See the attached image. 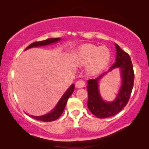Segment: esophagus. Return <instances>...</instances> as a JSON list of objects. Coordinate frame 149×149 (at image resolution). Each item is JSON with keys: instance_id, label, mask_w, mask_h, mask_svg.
<instances>
[{"instance_id": "esophagus-1", "label": "esophagus", "mask_w": 149, "mask_h": 149, "mask_svg": "<svg viewBox=\"0 0 149 149\" xmlns=\"http://www.w3.org/2000/svg\"><path fill=\"white\" fill-rule=\"evenodd\" d=\"M85 82L82 80L77 81L76 83H75V85H76V87H77V88H82V87L85 86Z\"/></svg>"}]
</instances>
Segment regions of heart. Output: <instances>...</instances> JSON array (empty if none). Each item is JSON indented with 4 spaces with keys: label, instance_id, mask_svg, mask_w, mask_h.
Instances as JSON below:
<instances>
[{
    "label": "heart",
    "instance_id": "b5f03b06",
    "mask_svg": "<svg viewBox=\"0 0 149 149\" xmlns=\"http://www.w3.org/2000/svg\"><path fill=\"white\" fill-rule=\"evenodd\" d=\"M75 61L81 65H87L89 72L96 74L101 72L111 60V52L106 46H97L94 44L82 45L77 50Z\"/></svg>",
    "mask_w": 149,
    "mask_h": 149
}]
</instances>
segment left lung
Here are the masks:
<instances>
[{
	"label": "left lung",
	"instance_id": "1",
	"mask_svg": "<svg viewBox=\"0 0 149 149\" xmlns=\"http://www.w3.org/2000/svg\"><path fill=\"white\" fill-rule=\"evenodd\" d=\"M117 49L116 62L109 71L115 68H119L122 74V86L117 98L113 102H105L101 98L98 90V81L106 72L95 79H89L87 86L88 92L87 107L91 113L95 117L104 119L117 115L127 105L131 95L134 82V72L131 58L115 44ZM108 71V72H109Z\"/></svg>",
	"mask_w": 149,
	"mask_h": 149
}]
</instances>
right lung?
Wrapping results in <instances>:
<instances>
[{
	"label": "right lung",
	"mask_w": 149,
	"mask_h": 149,
	"mask_svg": "<svg viewBox=\"0 0 149 149\" xmlns=\"http://www.w3.org/2000/svg\"><path fill=\"white\" fill-rule=\"evenodd\" d=\"M60 40V38H47V39L42 40V41L34 42L30 44L29 46H28L27 47H26V50L29 48L34 47L43 46V45H47L54 43V42H56L59 41ZM74 89V85H72L70 87H69L68 90L66 91V93L63 95V96L62 97V98L60 99V100L59 101V102L58 103V104H57L56 108H55V109L53 110L50 113L47 114V115H45L42 116H39V117H35V116H32V115H29V116H30L32 118H33V119L38 120V121H45V122L53 121H55V120L58 119V118L62 115L63 112H64V110L65 109V107H66V105L67 101H68V99L70 97L71 94L73 93Z\"/></svg>",
	"instance_id": "obj_1"
}]
</instances>
